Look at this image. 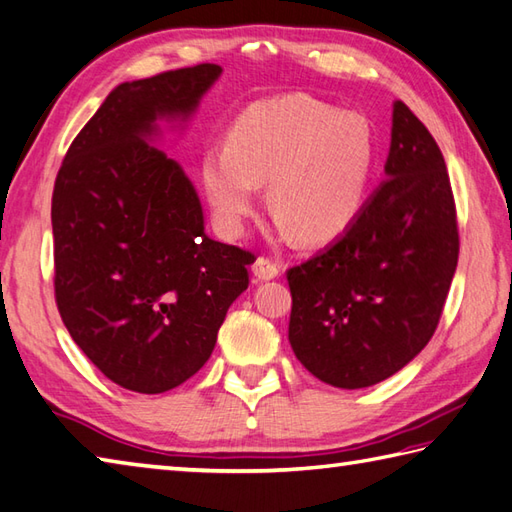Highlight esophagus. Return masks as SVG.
I'll return each mask as SVG.
<instances>
[{"instance_id":"obj_1","label":"esophagus","mask_w":512,"mask_h":512,"mask_svg":"<svg viewBox=\"0 0 512 512\" xmlns=\"http://www.w3.org/2000/svg\"><path fill=\"white\" fill-rule=\"evenodd\" d=\"M281 273V266L277 262H273L270 257H257V262L253 264V275L259 281H268V279H275Z\"/></svg>"}]
</instances>
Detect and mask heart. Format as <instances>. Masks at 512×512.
I'll list each match as a JSON object with an SVG mask.
<instances>
[{"instance_id":"heart-1","label":"heart","mask_w":512,"mask_h":512,"mask_svg":"<svg viewBox=\"0 0 512 512\" xmlns=\"http://www.w3.org/2000/svg\"><path fill=\"white\" fill-rule=\"evenodd\" d=\"M376 167L374 127L308 94L259 101L239 114L226 145L202 156V187L220 231L237 235L268 180V204L284 231L330 242L363 211Z\"/></svg>"}]
</instances>
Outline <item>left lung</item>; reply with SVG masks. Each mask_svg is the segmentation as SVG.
Instances as JSON below:
<instances>
[{
  "instance_id": "left-lung-1",
  "label": "left lung",
  "mask_w": 512,
  "mask_h": 512,
  "mask_svg": "<svg viewBox=\"0 0 512 512\" xmlns=\"http://www.w3.org/2000/svg\"><path fill=\"white\" fill-rule=\"evenodd\" d=\"M385 180L347 231L288 270L292 352L323 383L394 376L438 328L460 237L442 151L396 101Z\"/></svg>"
}]
</instances>
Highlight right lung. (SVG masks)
<instances>
[{
	"label": "right lung",
	"mask_w": 512,
	"mask_h": 512,
	"mask_svg": "<svg viewBox=\"0 0 512 512\" xmlns=\"http://www.w3.org/2000/svg\"><path fill=\"white\" fill-rule=\"evenodd\" d=\"M215 63L121 83L54 180V297L74 343L129 391L162 394L209 361L255 255L204 233L187 173L149 143L189 121Z\"/></svg>",
	"instance_id": "1"
}]
</instances>
